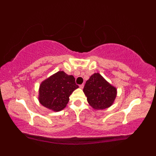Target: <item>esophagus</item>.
Masks as SVG:
<instances>
[{"instance_id":"esophagus-1","label":"esophagus","mask_w":156,"mask_h":156,"mask_svg":"<svg viewBox=\"0 0 156 156\" xmlns=\"http://www.w3.org/2000/svg\"><path fill=\"white\" fill-rule=\"evenodd\" d=\"M79 87H80V88H82H82H84V84H80V86H79Z\"/></svg>"}]
</instances>
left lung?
<instances>
[{"label": "left lung", "mask_w": 156, "mask_h": 156, "mask_svg": "<svg viewBox=\"0 0 156 156\" xmlns=\"http://www.w3.org/2000/svg\"><path fill=\"white\" fill-rule=\"evenodd\" d=\"M87 101L95 109L107 108L113 103L117 89L98 74L95 73L86 82L83 89Z\"/></svg>", "instance_id": "left-lung-1"}]
</instances>
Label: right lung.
Masks as SVG:
<instances>
[{
	"instance_id": "add662e5",
	"label": "right lung",
	"mask_w": 156,
	"mask_h": 156,
	"mask_svg": "<svg viewBox=\"0 0 156 156\" xmlns=\"http://www.w3.org/2000/svg\"><path fill=\"white\" fill-rule=\"evenodd\" d=\"M78 88L72 75L60 71L42 82L39 87V101L45 107L59 111L66 107L73 91Z\"/></svg>"
}]
</instances>
